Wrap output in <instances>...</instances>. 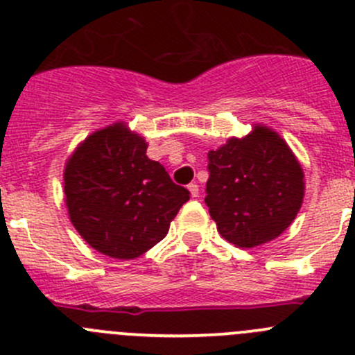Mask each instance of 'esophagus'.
I'll return each mask as SVG.
<instances>
[{
	"label": "esophagus",
	"mask_w": 355,
	"mask_h": 355,
	"mask_svg": "<svg viewBox=\"0 0 355 355\" xmlns=\"http://www.w3.org/2000/svg\"><path fill=\"white\" fill-rule=\"evenodd\" d=\"M188 190H190L191 197H198V184L197 183H190L188 184Z\"/></svg>",
	"instance_id": "1"
}]
</instances>
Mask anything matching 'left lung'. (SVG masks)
Segmentation results:
<instances>
[{
  "label": "left lung",
  "mask_w": 355,
  "mask_h": 355,
  "mask_svg": "<svg viewBox=\"0 0 355 355\" xmlns=\"http://www.w3.org/2000/svg\"><path fill=\"white\" fill-rule=\"evenodd\" d=\"M205 204L225 241L256 248L277 239L303 204V168L277 132L256 125L249 136L209 151Z\"/></svg>",
  "instance_id": "left-lung-1"
}]
</instances>
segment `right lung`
I'll return each mask as SVG.
<instances>
[{"label": "right lung", "mask_w": 355, "mask_h": 355, "mask_svg": "<svg viewBox=\"0 0 355 355\" xmlns=\"http://www.w3.org/2000/svg\"><path fill=\"white\" fill-rule=\"evenodd\" d=\"M125 123L90 134L67 158L64 195L73 226L96 251L134 259L167 235L190 191L146 157Z\"/></svg>", "instance_id": "right-lung-1"}]
</instances>
